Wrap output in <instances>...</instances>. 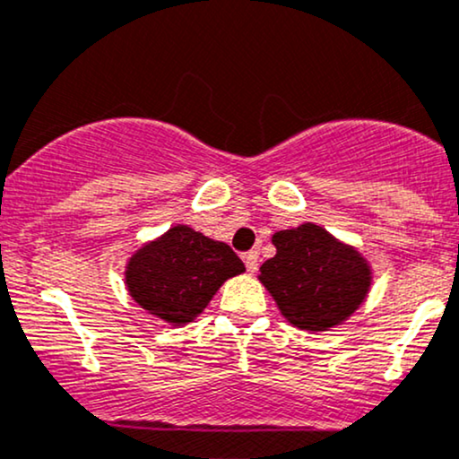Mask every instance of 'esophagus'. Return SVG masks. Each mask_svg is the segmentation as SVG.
Listing matches in <instances>:
<instances>
[{
    "mask_svg": "<svg viewBox=\"0 0 459 459\" xmlns=\"http://www.w3.org/2000/svg\"><path fill=\"white\" fill-rule=\"evenodd\" d=\"M244 263L247 272H256V267H259V252L256 250L244 252Z\"/></svg>",
    "mask_w": 459,
    "mask_h": 459,
    "instance_id": "esophagus-1",
    "label": "esophagus"
}]
</instances>
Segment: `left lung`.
<instances>
[{"instance_id":"left-lung-1","label":"left lung","mask_w":459,"mask_h":459,"mask_svg":"<svg viewBox=\"0 0 459 459\" xmlns=\"http://www.w3.org/2000/svg\"><path fill=\"white\" fill-rule=\"evenodd\" d=\"M276 256L261 265V282L298 328L321 332L350 317L367 296V263L317 224L272 237Z\"/></svg>"}]
</instances>
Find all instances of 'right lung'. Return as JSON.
<instances>
[{
	"mask_svg": "<svg viewBox=\"0 0 459 459\" xmlns=\"http://www.w3.org/2000/svg\"><path fill=\"white\" fill-rule=\"evenodd\" d=\"M244 270L230 246L181 224L131 256L127 287L149 313L168 324H187L203 313L226 278Z\"/></svg>",
	"mask_w": 459,
	"mask_h": 459,
	"instance_id": "add662e5",
	"label": "right lung"
}]
</instances>
